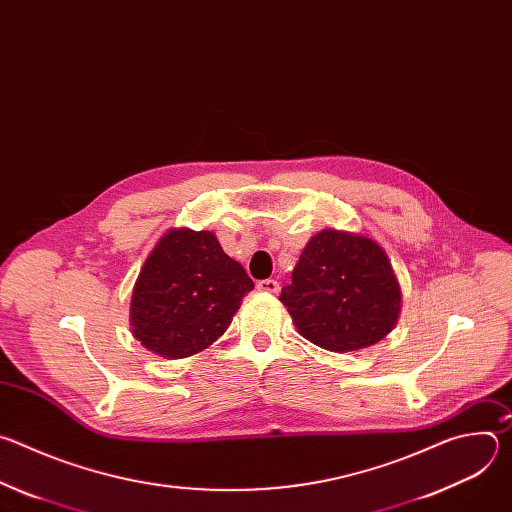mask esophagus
Wrapping results in <instances>:
<instances>
[{
	"label": "esophagus",
	"mask_w": 512,
	"mask_h": 512,
	"mask_svg": "<svg viewBox=\"0 0 512 512\" xmlns=\"http://www.w3.org/2000/svg\"><path fill=\"white\" fill-rule=\"evenodd\" d=\"M257 289L265 291V294H277V291H279V281H275V279H261V281H257Z\"/></svg>",
	"instance_id": "esophagus-1"
}]
</instances>
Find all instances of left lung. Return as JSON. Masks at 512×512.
I'll return each mask as SVG.
<instances>
[{
	"label": "left lung",
	"mask_w": 512,
	"mask_h": 512,
	"mask_svg": "<svg viewBox=\"0 0 512 512\" xmlns=\"http://www.w3.org/2000/svg\"><path fill=\"white\" fill-rule=\"evenodd\" d=\"M279 302L304 338L332 352H350L377 344L393 330L401 289L375 241L326 229L302 251Z\"/></svg>",
	"instance_id": "1"
}]
</instances>
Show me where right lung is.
Returning <instances> with one entry per match:
<instances>
[{"instance_id":"add662e5","label":"right lung","mask_w":512,"mask_h":512,"mask_svg":"<svg viewBox=\"0 0 512 512\" xmlns=\"http://www.w3.org/2000/svg\"><path fill=\"white\" fill-rule=\"evenodd\" d=\"M255 287L208 231H170L145 261L131 298L133 336L164 358H184L221 336Z\"/></svg>"}]
</instances>
